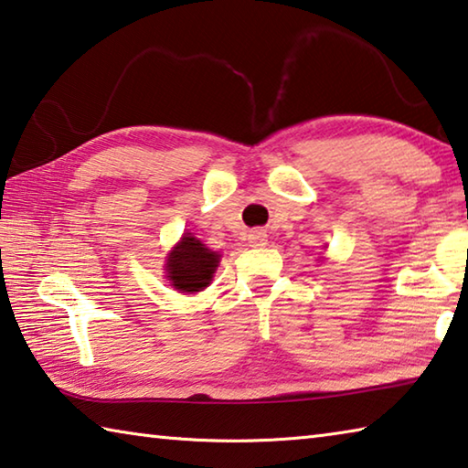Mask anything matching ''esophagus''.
Returning <instances> with one entry per match:
<instances>
[{
    "instance_id": "obj_1",
    "label": "esophagus",
    "mask_w": 468,
    "mask_h": 468,
    "mask_svg": "<svg viewBox=\"0 0 468 468\" xmlns=\"http://www.w3.org/2000/svg\"><path fill=\"white\" fill-rule=\"evenodd\" d=\"M249 242H250V247H255V249L265 247L267 232L265 229H252V232H249Z\"/></svg>"
}]
</instances>
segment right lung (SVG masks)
<instances>
[{"instance_id": "add662e5", "label": "right lung", "mask_w": 468, "mask_h": 468, "mask_svg": "<svg viewBox=\"0 0 468 468\" xmlns=\"http://www.w3.org/2000/svg\"><path fill=\"white\" fill-rule=\"evenodd\" d=\"M219 265V255L197 240L191 232L166 257V280L180 293H197L207 288Z\"/></svg>"}]
</instances>
